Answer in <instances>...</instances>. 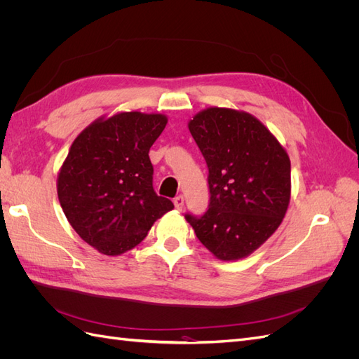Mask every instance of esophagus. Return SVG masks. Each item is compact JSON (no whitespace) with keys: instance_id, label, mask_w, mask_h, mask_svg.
<instances>
[{"instance_id":"34e87169","label":"esophagus","mask_w":359,"mask_h":359,"mask_svg":"<svg viewBox=\"0 0 359 359\" xmlns=\"http://www.w3.org/2000/svg\"><path fill=\"white\" fill-rule=\"evenodd\" d=\"M173 205H175V208L180 210V211L184 208V196H182V194H180V196L173 199Z\"/></svg>"}]
</instances>
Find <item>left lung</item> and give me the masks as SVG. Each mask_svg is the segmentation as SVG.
Here are the masks:
<instances>
[{"instance_id":"obj_1","label":"left lung","mask_w":359,"mask_h":359,"mask_svg":"<svg viewBox=\"0 0 359 359\" xmlns=\"http://www.w3.org/2000/svg\"><path fill=\"white\" fill-rule=\"evenodd\" d=\"M189 130L208 166V210L186 214L198 240L222 260L253 253L276 232L290 201V160L250 114L210 107Z\"/></svg>"}]
</instances>
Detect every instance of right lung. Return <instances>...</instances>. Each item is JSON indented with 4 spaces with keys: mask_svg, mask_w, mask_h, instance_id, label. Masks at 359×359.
<instances>
[{
    "mask_svg": "<svg viewBox=\"0 0 359 359\" xmlns=\"http://www.w3.org/2000/svg\"><path fill=\"white\" fill-rule=\"evenodd\" d=\"M160 114L97 119L74 139L58 175V199L85 243L116 256L136 247L173 208L153 187L149 148L165 130Z\"/></svg>",
    "mask_w": 359,
    "mask_h": 359,
    "instance_id": "right-lung-1",
    "label": "right lung"
}]
</instances>
